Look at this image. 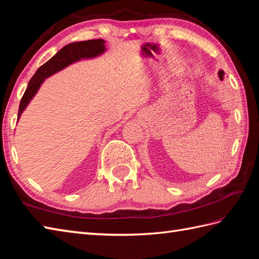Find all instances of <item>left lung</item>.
<instances>
[{
	"mask_svg": "<svg viewBox=\"0 0 259 259\" xmlns=\"http://www.w3.org/2000/svg\"><path fill=\"white\" fill-rule=\"evenodd\" d=\"M218 75H219V79H223L224 75H225V72H224L223 70H221V71H219V72H218Z\"/></svg>",
	"mask_w": 259,
	"mask_h": 259,
	"instance_id": "left-lung-1",
	"label": "left lung"
}]
</instances>
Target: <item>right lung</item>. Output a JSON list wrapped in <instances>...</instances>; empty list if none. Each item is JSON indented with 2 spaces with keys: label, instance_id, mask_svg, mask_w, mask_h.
Returning <instances> with one entry per match:
<instances>
[{
  "label": "right lung",
  "instance_id": "1",
  "mask_svg": "<svg viewBox=\"0 0 259 259\" xmlns=\"http://www.w3.org/2000/svg\"><path fill=\"white\" fill-rule=\"evenodd\" d=\"M106 41L102 40V38L73 42L63 47L48 62L41 65L36 70L34 75L31 78L24 95L21 99L18 121L22 112L26 109L27 104L30 103L33 97L36 95V92L40 89V87L47 78L59 72V71L63 70L64 68H67L70 64L81 61L82 59H93L101 56V54L106 52Z\"/></svg>",
  "mask_w": 259,
  "mask_h": 259
}]
</instances>
